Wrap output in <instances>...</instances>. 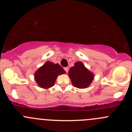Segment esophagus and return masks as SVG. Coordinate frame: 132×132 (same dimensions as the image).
Instances as JSON below:
<instances>
[{
  "instance_id": "obj_1",
  "label": "esophagus",
  "mask_w": 132,
  "mask_h": 132,
  "mask_svg": "<svg viewBox=\"0 0 132 132\" xmlns=\"http://www.w3.org/2000/svg\"><path fill=\"white\" fill-rule=\"evenodd\" d=\"M64 70H65V71H66V73H68V70H69V68L68 67H65L64 68Z\"/></svg>"
}]
</instances>
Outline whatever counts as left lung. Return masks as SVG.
Segmentation results:
<instances>
[{
  "label": "left lung",
  "mask_w": 132,
  "mask_h": 132,
  "mask_svg": "<svg viewBox=\"0 0 132 132\" xmlns=\"http://www.w3.org/2000/svg\"><path fill=\"white\" fill-rule=\"evenodd\" d=\"M69 77L75 87L84 89L88 87L94 79V75L86 68L82 62H77L69 70Z\"/></svg>",
  "instance_id": "obj_1"
}]
</instances>
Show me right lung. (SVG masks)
Returning a JSON list of instances; mask_svg holds the SVG:
<instances>
[{
	"label": "right lung",
	"mask_w": 132,
	"mask_h": 132,
	"mask_svg": "<svg viewBox=\"0 0 132 132\" xmlns=\"http://www.w3.org/2000/svg\"><path fill=\"white\" fill-rule=\"evenodd\" d=\"M66 71L59 64L46 61L34 73V78L38 86L43 89H48L54 86L58 75Z\"/></svg>",
	"instance_id": "add662e5"
}]
</instances>
